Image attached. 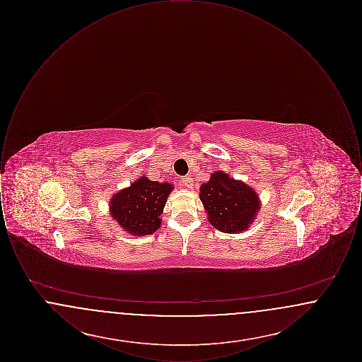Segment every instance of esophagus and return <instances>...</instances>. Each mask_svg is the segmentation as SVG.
I'll return each instance as SVG.
<instances>
[{"label": "esophagus", "instance_id": "34e87169", "mask_svg": "<svg viewBox=\"0 0 362 362\" xmlns=\"http://www.w3.org/2000/svg\"><path fill=\"white\" fill-rule=\"evenodd\" d=\"M180 183H182V187H185V189H192V177L189 175L183 176Z\"/></svg>", "mask_w": 362, "mask_h": 362}]
</instances>
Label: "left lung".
Segmentation results:
<instances>
[{"mask_svg": "<svg viewBox=\"0 0 362 362\" xmlns=\"http://www.w3.org/2000/svg\"><path fill=\"white\" fill-rule=\"evenodd\" d=\"M207 220L224 233L243 232L254 223L260 209L255 189L221 171L211 173L199 189Z\"/></svg>", "mask_w": 362, "mask_h": 362, "instance_id": "1", "label": "left lung"}]
</instances>
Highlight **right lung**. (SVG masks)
Returning <instances> with one entry per match:
<instances>
[{"label": "right lung", "instance_id": "right-lung-1", "mask_svg": "<svg viewBox=\"0 0 362 362\" xmlns=\"http://www.w3.org/2000/svg\"><path fill=\"white\" fill-rule=\"evenodd\" d=\"M173 189L171 183H158L141 176L130 187L114 194L110 214L133 236L152 235L161 225L160 214Z\"/></svg>", "mask_w": 362, "mask_h": 362}]
</instances>
